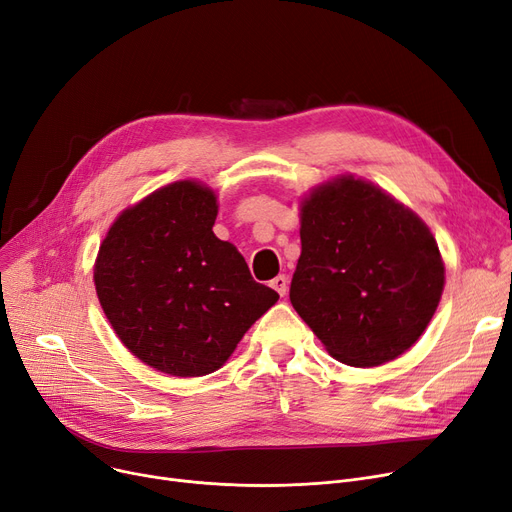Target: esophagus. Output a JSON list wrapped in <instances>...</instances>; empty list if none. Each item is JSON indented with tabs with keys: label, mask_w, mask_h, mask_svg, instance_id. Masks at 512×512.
<instances>
[{
	"label": "esophagus",
	"mask_w": 512,
	"mask_h": 512,
	"mask_svg": "<svg viewBox=\"0 0 512 512\" xmlns=\"http://www.w3.org/2000/svg\"><path fill=\"white\" fill-rule=\"evenodd\" d=\"M272 288L280 294V297H284V294L288 292V278L284 276V274H280V276H276L274 280H272Z\"/></svg>",
	"instance_id": "obj_1"
}]
</instances>
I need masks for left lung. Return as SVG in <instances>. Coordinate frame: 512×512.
Returning a JSON list of instances; mask_svg holds the SVG:
<instances>
[{"label":"left lung","mask_w":512,"mask_h":512,"mask_svg":"<svg viewBox=\"0 0 512 512\" xmlns=\"http://www.w3.org/2000/svg\"><path fill=\"white\" fill-rule=\"evenodd\" d=\"M442 290L434 234L382 188L338 176L301 203L290 303L334 359L373 367L409 351Z\"/></svg>","instance_id":"obj_1"}]
</instances>
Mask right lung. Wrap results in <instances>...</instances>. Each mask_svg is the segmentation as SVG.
Here are the masks:
<instances>
[{
    "label": "right lung",
    "instance_id": "1",
    "mask_svg": "<svg viewBox=\"0 0 512 512\" xmlns=\"http://www.w3.org/2000/svg\"><path fill=\"white\" fill-rule=\"evenodd\" d=\"M215 215L211 188L172 182L120 213L95 261L97 297L118 338L145 365L176 378L220 369L280 299L213 234Z\"/></svg>",
    "mask_w": 512,
    "mask_h": 512
}]
</instances>
